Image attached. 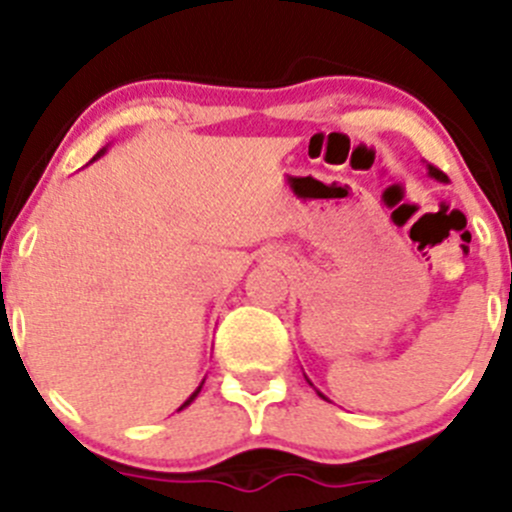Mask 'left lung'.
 <instances>
[{
  "mask_svg": "<svg viewBox=\"0 0 512 512\" xmlns=\"http://www.w3.org/2000/svg\"><path fill=\"white\" fill-rule=\"evenodd\" d=\"M426 170H428V175H431V178L441 180V183H448V175H446V173H441V170H438V168H433V165H426ZM304 379H307V376H304ZM307 381H309V379H307ZM309 386H314L312 381H309ZM317 394L322 396V399H324V394H322V391H317Z\"/></svg>",
  "mask_w": 512,
  "mask_h": 512,
  "instance_id": "left-lung-1",
  "label": "left lung"
}]
</instances>
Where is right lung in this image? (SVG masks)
<instances>
[{
    "mask_svg": "<svg viewBox=\"0 0 512 512\" xmlns=\"http://www.w3.org/2000/svg\"><path fill=\"white\" fill-rule=\"evenodd\" d=\"M103 153H106V148H101V151H98V153H96V156H94V158H91V163H94V160H98V158H101V156H103ZM203 384H205V379H203V381H200V386H198V389H195V391H193V394H190V396H188V399H185V401H183V406H180V409H178V411H183V409H185V406H190V404H193V401H195V399H198V394H200V389H203Z\"/></svg>",
    "mask_w": 512,
    "mask_h": 512,
    "instance_id": "add662e5",
    "label": "right lung"
}]
</instances>
